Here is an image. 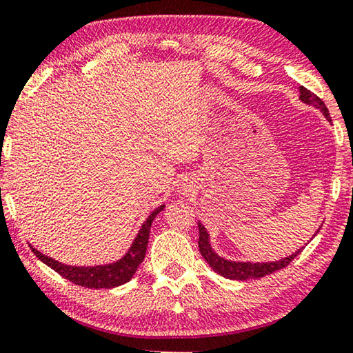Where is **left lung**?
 Masks as SVG:
<instances>
[{"label": "left lung", "mask_w": 353, "mask_h": 353, "mask_svg": "<svg viewBox=\"0 0 353 353\" xmlns=\"http://www.w3.org/2000/svg\"><path fill=\"white\" fill-rule=\"evenodd\" d=\"M301 101H303L305 104L315 105V108L320 109L321 112L325 114V117L331 122L330 110H327L325 103H323V101L318 98L316 94H313L310 90L303 88V86H301ZM197 226H199V241H197V243H199V252L202 257H204L205 262L210 265L212 270H214L215 273L221 274L223 278L236 279V281H245V279H255V278L267 276V274H270V273H274V272H278V270L288 267V265L302 252V249H299L297 252L289 255V257L278 260V262H262V263L231 262V260H225L223 257H220L219 254L214 252V249H212V245H210L209 233H207L204 225L197 223Z\"/></svg>", "instance_id": "left-lung-1"}]
</instances>
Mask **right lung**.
<instances>
[{
    "label": "right lung",
    "mask_w": 353,
    "mask_h": 353,
    "mask_svg": "<svg viewBox=\"0 0 353 353\" xmlns=\"http://www.w3.org/2000/svg\"><path fill=\"white\" fill-rule=\"evenodd\" d=\"M163 207H157L151 215L148 216L144 221L141 230L134 238L132 248L128 249V252L123 255L122 259L117 260L114 263L108 265H96V267H72V265L59 263L57 260L46 257L45 254H41L40 250L32 248V252L41 260L43 263H46L48 267L54 270L61 274L62 278L69 279L70 283L79 284L81 288H90V289H110L120 284L128 283L133 278V274L137 273L139 263L144 260L148 249V239H149V231H151L152 220L156 219L159 212L163 210Z\"/></svg>",
    "instance_id": "1"
}]
</instances>
